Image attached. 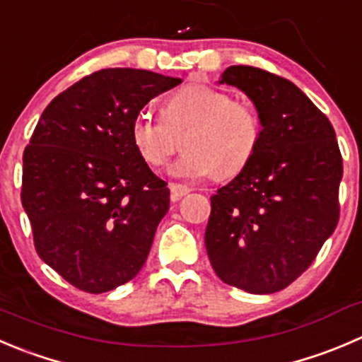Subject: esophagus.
Returning a JSON list of instances; mask_svg holds the SVG:
<instances>
[{"label": "esophagus", "mask_w": 362, "mask_h": 362, "mask_svg": "<svg viewBox=\"0 0 362 362\" xmlns=\"http://www.w3.org/2000/svg\"><path fill=\"white\" fill-rule=\"evenodd\" d=\"M170 191H171V199L177 202V199H180L182 196L187 194L191 189H189L187 185H182V184H170Z\"/></svg>", "instance_id": "1"}]
</instances>
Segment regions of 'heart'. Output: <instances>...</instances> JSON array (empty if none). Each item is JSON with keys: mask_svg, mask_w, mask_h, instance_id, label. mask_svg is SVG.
<instances>
[{"mask_svg": "<svg viewBox=\"0 0 362 362\" xmlns=\"http://www.w3.org/2000/svg\"><path fill=\"white\" fill-rule=\"evenodd\" d=\"M185 153L170 166V175L203 180L217 173H238L255 156L262 139V118L247 103L230 93L191 84L175 92L164 104V115L143 110L131 125L132 143L146 164L164 166L185 134Z\"/></svg>", "mask_w": 362, "mask_h": 362, "instance_id": "heart-1", "label": "heart"}]
</instances>
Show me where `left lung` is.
<instances>
[{
    "mask_svg": "<svg viewBox=\"0 0 362 362\" xmlns=\"http://www.w3.org/2000/svg\"><path fill=\"white\" fill-rule=\"evenodd\" d=\"M262 118V139L240 173L210 198L205 245L216 274L249 293H274L313 263L339 219L343 159L329 118L292 81L228 66Z\"/></svg>",
    "mask_w": 362,
    "mask_h": 362,
    "instance_id": "1",
    "label": "left lung"
}]
</instances>
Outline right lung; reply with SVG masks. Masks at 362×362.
Returning <instances> with one entry per match:
<instances>
[{
    "instance_id": "obj_1",
    "label": "right lung",
    "mask_w": 362,
    "mask_h": 362,
    "mask_svg": "<svg viewBox=\"0 0 362 362\" xmlns=\"http://www.w3.org/2000/svg\"><path fill=\"white\" fill-rule=\"evenodd\" d=\"M180 77L103 69L51 100L23 156L21 199L38 256L103 293L131 281L170 209L166 182L136 150V115Z\"/></svg>"
}]
</instances>
